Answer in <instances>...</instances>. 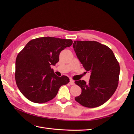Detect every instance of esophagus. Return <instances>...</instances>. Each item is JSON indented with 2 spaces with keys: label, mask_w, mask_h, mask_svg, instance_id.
<instances>
[{
  "label": "esophagus",
  "mask_w": 134,
  "mask_h": 134,
  "mask_svg": "<svg viewBox=\"0 0 134 134\" xmlns=\"http://www.w3.org/2000/svg\"><path fill=\"white\" fill-rule=\"evenodd\" d=\"M70 84L71 85H75L74 81L73 79H70Z\"/></svg>",
  "instance_id": "esophagus-1"
}]
</instances>
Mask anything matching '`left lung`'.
Listing matches in <instances>:
<instances>
[{
    "instance_id": "obj_1",
    "label": "left lung",
    "mask_w": 134,
    "mask_h": 134,
    "mask_svg": "<svg viewBox=\"0 0 134 134\" xmlns=\"http://www.w3.org/2000/svg\"><path fill=\"white\" fill-rule=\"evenodd\" d=\"M76 55L84 69L90 71L89 83L83 80L75 81L81 88L75 101L87 108L104 104L117 89L120 65L113 51L107 45L94 41H74Z\"/></svg>"
}]
</instances>
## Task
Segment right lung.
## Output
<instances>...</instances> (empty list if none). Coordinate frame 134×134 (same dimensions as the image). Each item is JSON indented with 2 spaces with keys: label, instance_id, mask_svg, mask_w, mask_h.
<instances>
[{
  "label": "right lung",
  "instance_id": "right-lung-1",
  "mask_svg": "<svg viewBox=\"0 0 134 134\" xmlns=\"http://www.w3.org/2000/svg\"><path fill=\"white\" fill-rule=\"evenodd\" d=\"M72 44V40L44 37L32 40L17 55L15 78L17 86L25 97L35 103L52 99L69 77H59L51 65L59 60L62 50Z\"/></svg>",
  "mask_w": 134,
  "mask_h": 134
}]
</instances>
